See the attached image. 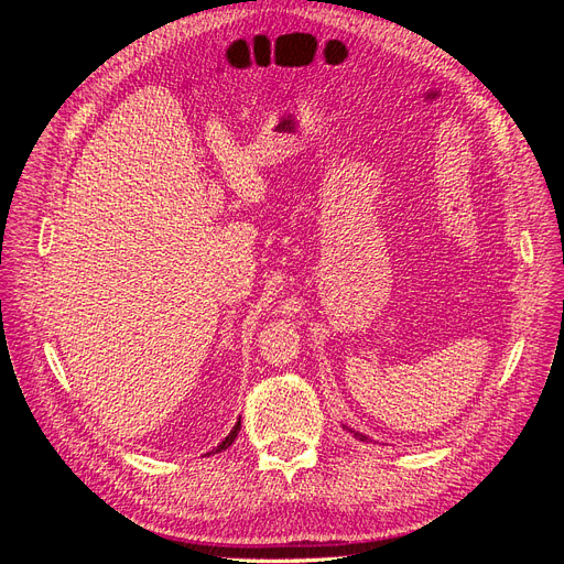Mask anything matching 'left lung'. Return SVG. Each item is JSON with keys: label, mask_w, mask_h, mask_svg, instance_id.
I'll list each match as a JSON object with an SVG mask.
<instances>
[{"label": "left lung", "mask_w": 564, "mask_h": 564, "mask_svg": "<svg viewBox=\"0 0 564 564\" xmlns=\"http://www.w3.org/2000/svg\"><path fill=\"white\" fill-rule=\"evenodd\" d=\"M355 437H357V440H362V442L367 440V435H360V433H355Z\"/></svg>", "instance_id": "left-lung-1"}]
</instances>
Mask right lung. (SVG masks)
<instances>
[{
  "label": "right lung",
  "instance_id": "1",
  "mask_svg": "<svg viewBox=\"0 0 564 564\" xmlns=\"http://www.w3.org/2000/svg\"><path fill=\"white\" fill-rule=\"evenodd\" d=\"M240 425H242V423H240V421H237V423H235V429H232V431L228 433V437H226L224 442H220V445H218V447H214V449H212L209 454H216V452H224V449H228V447L232 445V442H235L237 433H240Z\"/></svg>",
  "mask_w": 564,
  "mask_h": 564
}]
</instances>
